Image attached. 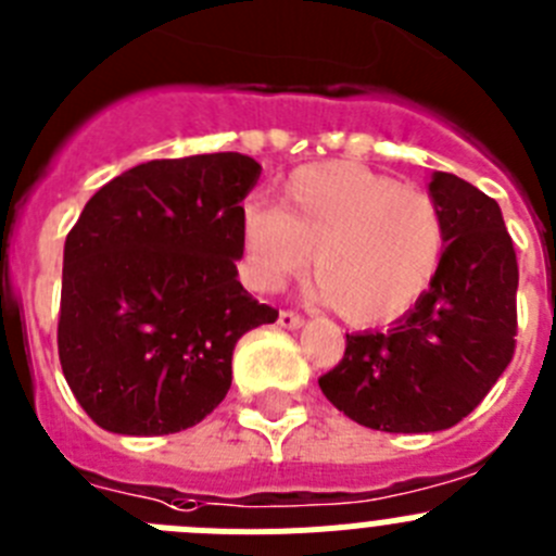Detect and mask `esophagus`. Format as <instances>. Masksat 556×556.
<instances>
[{"instance_id": "34e87169", "label": "esophagus", "mask_w": 556, "mask_h": 556, "mask_svg": "<svg viewBox=\"0 0 556 556\" xmlns=\"http://www.w3.org/2000/svg\"><path fill=\"white\" fill-rule=\"evenodd\" d=\"M278 325H281V328H287V330H294V328H300V325H303V317H300V314H294V312H281V314H278Z\"/></svg>"}]
</instances>
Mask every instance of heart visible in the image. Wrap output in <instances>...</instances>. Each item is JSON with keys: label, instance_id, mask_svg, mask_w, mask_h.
I'll return each mask as SVG.
<instances>
[{"label": "heart", "instance_id": "1", "mask_svg": "<svg viewBox=\"0 0 556 556\" xmlns=\"http://www.w3.org/2000/svg\"><path fill=\"white\" fill-rule=\"evenodd\" d=\"M242 248L256 289H278L314 253V278L341 317L386 323L435 281L446 223L430 192L355 162H325L294 170L278 208L244 206Z\"/></svg>", "mask_w": 556, "mask_h": 556}]
</instances>
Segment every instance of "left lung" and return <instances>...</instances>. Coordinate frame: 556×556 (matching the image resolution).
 Instances as JSON below:
<instances>
[{
	"instance_id": "left-lung-1",
	"label": "left lung",
	"mask_w": 556,
	"mask_h": 556,
	"mask_svg": "<svg viewBox=\"0 0 556 556\" xmlns=\"http://www.w3.org/2000/svg\"><path fill=\"white\" fill-rule=\"evenodd\" d=\"M446 223L435 281L386 333H348L323 394L358 425L383 432L455 427L485 400L516 353L518 262L493 198L452 173H432Z\"/></svg>"
}]
</instances>
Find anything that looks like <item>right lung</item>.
<instances>
[{
	"label": "right lung",
	"mask_w": 556,
	"mask_h": 556,
	"mask_svg": "<svg viewBox=\"0 0 556 556\" xmlns=\"http://www.w3.org/2000/svg\"><path fill=\"white\" fill-rule=\"evenodd\" d=\"M258 173L237 151L151 160L85 203L65 237L58 353L99 427L198 425L231 389L237 341L278 319L237 281L242 201Z\"/></svg>",
	"instance_id": "add662e5"
}]
</instances>
